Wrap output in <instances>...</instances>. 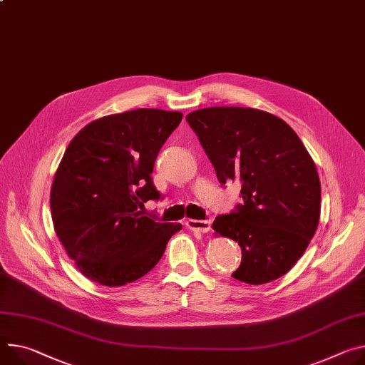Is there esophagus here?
Listing matches in <instances>:
<instances>
[{
  "mask_svg": "<svg viewBox=\"0 0 365 365\" xmlns=\"http://www.w3.org/2000/svg\"><path fill=\"white\" fill-rule=\"evenodd\" d=\"M211 220H187L186 227L195 231H201V233H208L211 230Z\"/></svg>",
  "mask_w": 365,
  "mask_h": 365,
  "instance_id": "34e87169",
  "label": "esophagus"
}]
</instances>
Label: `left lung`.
I'll list each match as a JSON object with an SVG mask.
<instances>
[{"mask_svg": "<svg viewBox=\"0 0 365 365\" xmlns=\"http://www.w3.org/2000/svg\"><path fill=\"white\" fill-rule=\"evenodd\" d=\"M221 185L239 180L243 202L212 224L239 243L231 275L267 284L303 256L320 217V180L302 140L282 119L252 108H207L186 116Z\"/></svg>", "mask_w": 365, "mask_h": 365, "instance_id": "8db88e82", "label": "left lung"}]
</instances>
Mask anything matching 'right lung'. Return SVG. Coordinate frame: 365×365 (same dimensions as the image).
<instances>
[{"label": "right lung", "instance_id": "add662e5", "mask_svg": "<svg viewBox=\"0 0 365 365\" xmlns=\"http://www.w3.org/2000/svg\"><path fill=\"white\" fill-rule=\"evenodd\" d=\"M180 112L137 109L90 122L73 138L51 189L55 233L88 279L120 287L148 274L180 224L141 214L161 195L153 183L160 148Z\"/></svg>", "mask_w": 365, "mask_h": 365}]
</instances>
